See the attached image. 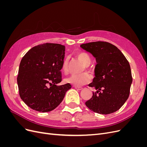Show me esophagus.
Listing matches in <instances>:
<instances>
[{
  "mask_svg": "<svg viewBox=\"0 0 147 147\" xmlns=\"http://www.w3.org/2000/svg\"><path fill=\"white\" fill-rule=\"evenodd\" d=\"M75 88L77 90H83V88L82 87H78V86H75Z\"/></svg>",
  "mask_w": 147,
  "mask_h": 147,
  "instance_id": "obj_1",
  "label": "esophagus"
}]
</instances>
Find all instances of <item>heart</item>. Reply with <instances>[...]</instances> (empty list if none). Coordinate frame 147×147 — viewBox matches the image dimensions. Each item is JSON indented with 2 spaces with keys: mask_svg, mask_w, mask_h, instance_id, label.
I'll return each instance as SVG.
<instances>
[{
  "mask_svg": "<svg viewBox=\"0 0 147 147\" xmlns=\"http://www.w3.org/2000/svg\"><path fill=\"white\" fill-rule=\"evenodd\" d=\"M77 56L82 63L85 65L88 66L91 63V57L86 53L84 52H78L77 54ZM87 69V67H85ZM61 70L64 74L68 72V59H65L61 67ZM91 81V77L87 73H83L82 74L75 75H72L71 76L66 78L64 80V82L67 83H70L72 85L80 86H83L90 83Z\"/></svg>",
  "mask_w": 147,
  "mask_h": 147,
  "instance_id": "1",
  "label": "heart"
}]
</instances>
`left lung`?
Instances as JSON below:
<instances>
[{
  "label": "left lung",
  "mask_w": 147,
  "mask_h": 147,
  "mask_svg": "<svg viewBox=\"0 0 147 147\" xmlns=\"http://www.w3.org/2000/svg\"><path fill=\"white\" fill-rule=\"evenodd\" d=\"M80 47L96 58L91 98L85 102L93 112L110 114L119 110L128 99L132 78L129 63L119 49L109 42H94Z\"/></svg>",
  "instance_id": "8db88e82"
}]
</instances>
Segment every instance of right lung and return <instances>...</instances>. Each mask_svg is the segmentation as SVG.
I'll return each mask as SVG.
<instances>
[{
	"label": "right lung",
	"mask_w": 147,
	"mask_h": 147,
	"mask_svg": "<svg viewBox=\"0 0 147 147\" xmlns=\"http://www.w3.org/2000/svg\"><path fill=\"white\" fill-rule=\"evenodd\" d=\"M64 56L65 46L47 43L32 48L22 58L17 83L21 99L30 108L48 112L63 101L72 87L57 85L62 80Z\"/></svg>",
	"instance_id": "obj_1"
}]
</instances>
